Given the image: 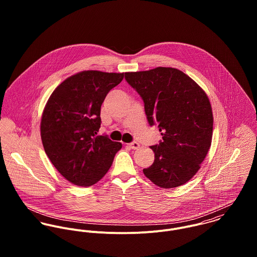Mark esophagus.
I'll use <instances>...</instances> for the list:
<instances>
[{"label":"esophagus","mask_w":257,"mask_h":257,"mask_svg":"<svg viewBox=\"0 0 257 257\" xmlns=\"http://www.w3.org/2000/svg\"><path fill=\"white\" fill-rule=\"evenodd\" d=\"M127 146L131 147L132 149H139V148H140V144H138V143H136V142L131 143V144H128Z\"/></svg>","instance_id":"esophagus-1"}]
</instances>
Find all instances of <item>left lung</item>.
Instances as JSON below:
<instances>
[{
    "label": "left lung",
    "instance_id": "1",
    "mask_svg": "<svg viewBox=\"0 0 257 257\" xmlns=\"http://www.w3.org/2000/svg\"><path fill=\"white\" fill-rule=\"evenodd\" d=\"M140 94L150 125L157 124L162 141L150 147L154 162L144 169L163 189L187 183L200 169L211 147L213 111L205 91L188 75L171 67L124 73Z\"/></svg>",
    "mask_w": 257,
    "mask_h": 257
}]
</instances>
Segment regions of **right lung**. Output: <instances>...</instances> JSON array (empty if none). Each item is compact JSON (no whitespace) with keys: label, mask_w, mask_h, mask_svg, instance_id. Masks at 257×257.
<instances>
[{"label":"right lung","mask_w":257,"mask_h":257,"mask_svg":"<svg viewBox=\"0 0 257 257\" xmlns=\"http://www.w3.org/2000/svg\"><path fill=\"white\" fill-rule=\"evenodd\" d=\"M124 73L82 71L52 92L42 112L40 136L44 151L69 182L89 187L108 172L121 144L98 136L101 106Z\"/></svg>","instance_id":"add662e5"}]
</instances>
